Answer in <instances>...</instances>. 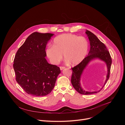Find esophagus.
Here are the masks:
<instances>
[{
  "label": "esophagus",
  "mask_w": 125,
  "mask_h": 125,
  "mask_svg": "<svg viewBox=\"0 0 125 125\" xmlns=\"http://www.w3.org/2000/svg\"><path fill=\"white\" fill-rule=\"evenodd\" d=\"M65 68V67H62V66L60 67V70H62L64 69Z\"/></svg>",
  "instance_id": "obj_1"
}]
</instances>
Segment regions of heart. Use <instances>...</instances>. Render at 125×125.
Instances as JSON below:
<instances>
[{"instance_id":"obj_1","label":"heart","mask_w":125,"mask_h":125,"mask_svg":"<svg viewBox=\"0 0 125 125\" xmlns=\"http://www.w3.org/2000/svg\"><path fill=\"white\" fill-rule=\"evenodd\" d=\"M88 49L87 40L83 37L71 33H64L55 38L52 46H48L45 51L50 62L54 65L60 63L63 54L67 63L76 65L85 58Z\"/></svg>"}]
</instances>
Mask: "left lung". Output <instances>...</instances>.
Masks as SVG:
<instances>
[{
	"instance_id": "left-lung-1",
	"label": "left lung",
	"mask_w": 125,
	"mask_h": 125,
	"mask_svg": "<svg viewBox=\"0 0 125 125\" xmlns=\"http://www.w3.org/2000/svg\"><path fill=\"white\" fill-rule=\"evenodd\" d=\"M85 33L87 34L90 41L91 45L90 50L87 56L80 63L72 68L73 73L71 77V83L74 88L79 93L82 94L87 95L97 93L103 88L109 78L112 59L109 52L108 51L105 44L97 38L95 34L88 30H86ZM97 58L104 61L106 64L108 68L106 79L104 85L99 91L93 92L85 91L81 87L80 83L81 75L88 64L92 60Z\"/></svg>"
}]
</instances>
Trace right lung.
<instances>
[{"mask_svg": "<svg viewBox=\"0 0 125 125\" xmlns=\"http://www.w3.org/2000/svg\"><path fill=\"white\" fill-rule=\"evenodd\" d=\"M54 34L34 32L18 50L14 60L16 80L27 94L42 96L50 94L61 73L59 67L49 64L45 48Z\"/></svg>", "mask_w": 125, "mask_h": 125, "instance_id": "add662e5", "label": "right lung"}]
</instances>
